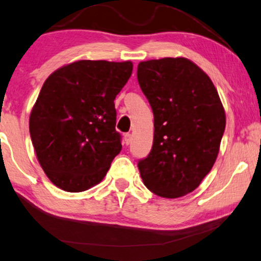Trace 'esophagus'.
Here are the masks:
<instances>
[{"mask_svg":"<svg viewBox=\"0 0 261 261\" xmlns=\"http://www.w3.org/2000/svg\"><path fill=\"white\" fill-rule=\"evenodd\" d=\"M130 142H131V135L130 134H126L124 136V143L126 144V146H128V144H130Z\"/></svg>","mask_w":261,"mask_h":261,"instance_id":"34e87169","label":"esophagus"}]
</instances>
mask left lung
Returning <instances> with one entry per match:
<instances>
[{
    "instance_id": "1",
    "label": "left lung",
    "mask_w": 261,
    "mask_h": 261,
    "mask_svg": "<svg viewBox=\"0 0 261 261\" xmlns=\"http://www.w3.org/2000/svg\"><path fill=\"white\" fill-rule=\"evenodd\" d=\"M140 87L154 114L153 147L138 163L144 186L177 199L195 190L218 156L226 118L211 78L187 58L142 61Z\"/></svg>"
}]
</instances>
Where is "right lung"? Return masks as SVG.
<instances>
[{
	"mask_svg": "<svg viewBox=\"0 0 261 261\" xmlns=\"http://www.w3.org/2000/svg\"><path fill=\"white\" fill-rule=\"evenodd\" d=\"M133 67L131 61L78 60L45 79L29 127L38 163L55 187L81 193L106 176L121 150L114 100Z\"/></svg>",
	"mask_w": 261,
	"mask_h": 261,
	"instance_id": "right-lung-1",
	"label": "right lung"
}]
</instances>
